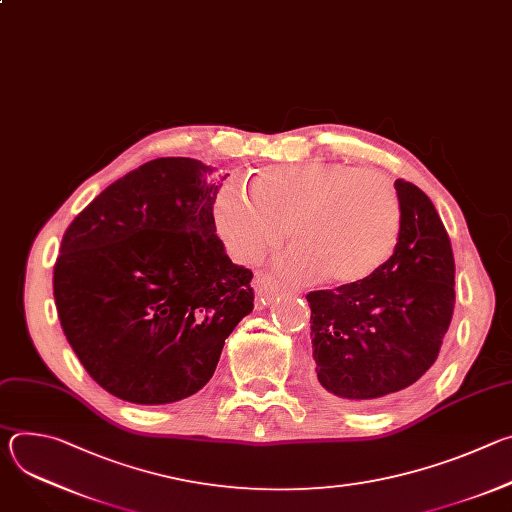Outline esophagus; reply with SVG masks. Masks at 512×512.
Instances as JSON below:
<instances>
[{
	"mask_svg": "<svg viewBox=\"0 0 512 512\" xmlns=\"http://www.w3.org/2000/svg\"><path fill=\"white\" fill-rule=\"evenodd\" d=\"M253 287L257 291V298L263 302V304H269L273 302L275 296H279V291H283V287L279 285V281L265 273V271H257L255 277H253Z\"/></svg>",
	"mask_w": 512,
	"mask_h": 512,
	"instance_id": "34e87169",
	"label": "esophagus"
}]
</instances>
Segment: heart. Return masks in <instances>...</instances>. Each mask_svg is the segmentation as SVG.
<instances>
[{
  "label": "heart",
  "instance_id": "1",
  "mask_svg": "<svg viewBox=\"0 0 512 512\" xmlns=\"http://www.w3.org/2000/svg\"><path fill=\"white\" fill-rule=\"evenodd\" d=\"M214 225L229 249L255 261L277 249L289 227L296 251L291 275L352 287L373 277L391 257L401 225L399 198L375 170L336 162L285 164L259 170L251 196L227 184L214 198Z\"/></svg>",
  "mask_w": 512,
  "mask_h": 512
}]
</instances>
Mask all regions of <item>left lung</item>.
<instances>
[{"label":"left lung","mask_w":512,"mask_h":512,"mask_svg":"<svg viewBox=\"0 0 512 512\" xmlns=\"http://www.w3.org/2000/svg\"><path fill=\"white\" fill-rule=\"evenodd\" d=\"M401 208L393 255L367 281L306 296L316 377L330 395L377 403L419 381L454 314V253L423 190L395 180Z\"/></svg>","instance_id":"1"}]
</instances>
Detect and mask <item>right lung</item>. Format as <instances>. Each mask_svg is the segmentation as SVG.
Listing matches in <instances>:
<instances>
[{
    "mask_svg": "<svg viewBox=\"0 0 512 512\" xmlns=\"http://www.w3.org/2000/svg\"><path fill=\"white\" fill-rule=\"evenodd\" d=\"M229 174L158 158L107 186L62 237L54 265L60 326L111 395L166 405L200 391L225 340L253 312L251 269L216 235Z\"/></svg>",
    "mask_w": 512,
    "mask_h": 512,
    "instance_id": "obj_1",
    "label": "right lung"
}]
</instances>
